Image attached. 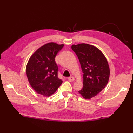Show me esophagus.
<instances>
[{
    "mask_svg": "<svg viewBox=\"0 0 133 133\" xmlns=\"http://www.w3.org/2000/svg\"><path fill=\"white\" fill-rule=\"evenodd\" d=\"M67 79H68L70 82H72L74 81V78L72 77H69L68 78H67Z\"/></svg>",
    "mask_w": 133,
    "mask_h": 133,
    "instance_id": "esophagus-1",
    "label": "esophagus"
}]
</instances>
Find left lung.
<instances>
[{
	"mask_svg": "<svg viewBox=\"0 0 133 133\" xmlns=\"http://www.w3.org/2000/svg\"><path fill=\"white\" fill-rule=\"evenodd\" d=\"M83 72V86L79 93L89 99L99 93L108 83L110 69L105 56L98 48L85 43L72 45Z\"/></svg>",
	"mask_w": 133,
	"mask_h": 133,
	"instance_id": "8db88e82",
	"label": "left lung"
}]
</instances>
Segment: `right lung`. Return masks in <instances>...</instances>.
I'll use <instances>...</instances> for the list:
<instances>
[{
  "label": "right lung",
  "mask_w": 133,
  "mask_h": 133,
  "mask_svg": "<svg viewBox=\"0 0 133 133\" xmlns=\"http://www.w3.org/2000/svg\"><path fill=\"white\" fill-rule=\"evenodd\" d=\"M63 46L51 42L41 47L30 57L26 67L27 76L31 86L38 94L49 97L63 82L58 77L55 58Z\"/></svg>",
  "instance_id": "obj_1"
}]
</instances>
